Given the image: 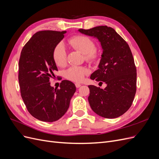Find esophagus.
Masks as SVG:
<instances>
[{"label":"esophagus","mask_w":159,"mask_h":159,"mask_svg":"<svg viewBox=\"0 0 159 159\" xmlns=\"http://www.w3.org/2000/svg\"><path fill=\"white\" fill-rule=\"evenodd\" d=\"M75 87L77 88H79L80 86H81V84H78V83H76V84H75Z\"/></svg>","instance_id":"34e87169"}]
</instances>
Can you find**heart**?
I'll use <instances>...</instances> for the list:
<instances>
[{
	"mask_svg": "<svg viewBox=\"0 0 159 159\" xmlns=\"http://www.w3.org/2000/svg\"><path fill=\"white\" fill-rule=\"evenodd\" d=\"M69 44L74 49L84 54L85 59L89 62H95L99 60V52L95 49V42L88 36L78 35L71 37L68 40ZM53 58L56 65L64 67L67 63V52L63 44H57L53 52ZM89 73L84 66H74L65 71L66 78L72 81L80 82Z\"/></svg>",
	"mask_w": 159,
	"mask_h": 159,
	"instance_id": "b5f03b06",
	"label": "heart"
}]
</instances>
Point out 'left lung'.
<instances>
[{
  "mask_svg": "<svg viewBox=\"0 0 159 159\" xmlns=\"http://www.w3.org/2000/svg\"><path fill=\"white\" fill-rule=\"evenodd\" d=\"M85 35L96 38L103 53L99 69L90 79L107 84L105 89L88 85L90 107L99 116L113 119L121 116L131 106L137 89V70L127 43L113 28L99 26L79 29Z\"/></svg>",
  "mask_w": 159,
  "mask_h": 159,
  "instance_id": "obj_1",
  "label": "left lung"
}]
</instances>
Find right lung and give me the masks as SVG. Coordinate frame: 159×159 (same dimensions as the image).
I'll list each match as a JSON object with an SVG mask.
<instances>
[{
	"mask_svg": "<svg viewBox=\"0 0 159 159\" xmlns=\"http://www.w3.org/2000/svg\"><path fill=\"white\" fill-rule=\"evenodd\" d=\"M66 33L38 32L20 54L18 81L22 98L28 112L42 121L54 122L63 116L76 90L74 84L68 80L61 81L59 89L52 87L50 82L57 71L53 52Z\"/></svg>",
	"mask_w": 159,
	"mask_h": 159,
	"instance_id": "right-lung-1",
	"label": "right lung"
}]
</instances>
